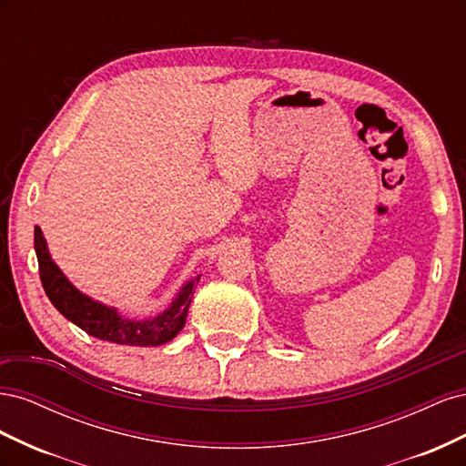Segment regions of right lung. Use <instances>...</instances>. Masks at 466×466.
I'll use <instances>...</instances> for the list:
<instances>
[{"mask_svg": "<svg viewBox=\"0 0 466 466\" xmlns=\"http://www.w3.org/2000/svg\"><path fill=\"white\" fill-rule=\"evenodd\" d=\"M35 250L42 288H45L52 305L67 320H72L81 330L98 338V340L124 346H161L173 340L185 327L192 301V289L200 278L187 281L173 299L171 307L165 309L157 317L134 320L122 317L115 307L93 301L86 293H81L52 260L46 238L40 228H35Z\"/></svg>", "mask_w": 466, "mask_h": 466, "instance_id": "right-lung-1", "label": "right lung"}]
</instances>
